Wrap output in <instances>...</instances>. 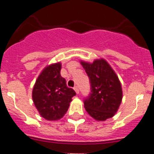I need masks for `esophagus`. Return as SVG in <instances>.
Returning a JSON list of instances; mask_svg holds the SVG:
<instances>
[{"label": "esophagus", "mask_w": 154, "mask_h": 154, "mask_svg": "<svg viewBox=\"0 0 154 154\" xmlns=\"http://www.w3.org/2000/svg\"><path fill=\"white\" fill-rule=\"evenodd\" d=\"M73 89H74L75 92H76V94H79V89H78V87H77V86H75L74 88H73Z\"/></svg>", "instance_id": "34e87169"}]
</instances>
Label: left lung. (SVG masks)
<instances>
[{
  "mask_svg": "<svg viewBox=\"0 0 154 154\" xmlns=\"http://www.w3.org/2000/svg\"><path fill=\"white\" fill-rule=\"evenodd\" d=\"M91 84V94L85 100L86 112L97 122H105L116 114L123 93L117 73L104 58L93 62L80 60Z\"/></svg>",
  "mask_w": 154,
  "mask_h": 154,
  "instance_id": "left-lung-1",
  "label": "left lung"
}]
</instances>
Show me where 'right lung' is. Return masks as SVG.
<instances>
[{"mask_svg": "<svg viewBox=\"0 0 154 154\" xmlns=\"http://www.w3.org/2000/svg\"><path fill=\"white\" fill-rule=\"evenodd\" d=\"M61 63L46 65L36 80L32 97L41 117L47 121L62 118L69 107L72 97L76 95L72 89L66 85L60 76Z\"/></svg>", "mask_w": 154, "mask_h": 154, "instance_id": "right-lung-1", "label": "right lung"}]
</instances>
